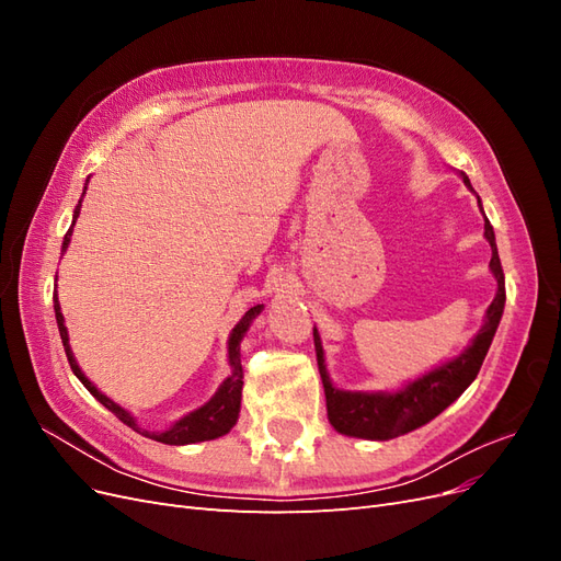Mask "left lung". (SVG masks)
<instances>
[{"label":"left lung","instance_id":"8db88e82","mask_svg":"<svg viewBox=\"0 0 561 561\" xmlns=\"http://www.w3.org/2000/svg\"><path fill=\"white\" fill-rule=\"evenodd\" d=\"M461 178L468 190L474 192L468 175L461 173ZM478 206L482 210L480 196H478ZM484 236L491 245V262H489L491 274H494L499 283L496 297L486 309L484 325L480 328L478 334H474L472 344L461 355H456L454 360L431 369L428 375L414 379L404 388L393 390V393H363V390H342L332 386L325 369V353H322L320 334L313 328L318 369H320V379H322V388H325V400H328V419L336 433L348 435V437H363V439H393L398 435L412 433L421 426H426V423L435 419L439 412H445L447 407L474 381L484 363V355L491 346V339L496 334L503 307H505V276L499 260L494 227L489 225L486 217H484Z\"/></svg>","mask_w":561,"mask_h":561}]
</instances>
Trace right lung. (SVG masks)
Listing matches in <instances>:
<instances>
[{"label":"right lung","mask_w":561,"mask_h":561,"mask_svg":"<svg viewBox=\"0 0 561 561\" xmlns=\"http://www.w3.org/2000/svg\"><path fill=\"white\" fill-rule=\"evenodd\" d=\"M83 194H87V186H83ZM79 210H81V201L77 203L75 208V217H72V225L77 222L79 217ZM70 239H72V227L70 231L65 233V241H62V252L67 250V245H70ZM264 309V304H257V307H252L243 318L239 325H236L229 334V365H231V375L222 381V386L217 388V393L203 404L198 407V410L190 412L186 416H182L180 421H175L171 428L163 431V433H149V431H142L138 428V423H135V419L124 410V407H118L114 400H110L105 393H100V390L87 379V375H83L81 367L77 365L75 355H72V348H70V336H67V328H65V318L60 313V301H58V295H54V311H56V320H58V332H60V339H62V346H65V355H67V363H70L72 371L77 375V379L89 388V393L100 402L105 404L107 410L118 419L124 421L126 426H130L133 431L142 433L145 437H151L157 439V443H163V445H194V443H206V439H215V437H222L227 435L233 426L236 421H239V412H241V390H243V367H241V342L243 336L250 328V322L257 318Z\"/></svg>","instance_id":"right-lung-1"}]
</instances>
